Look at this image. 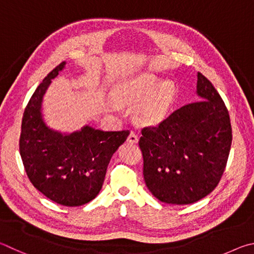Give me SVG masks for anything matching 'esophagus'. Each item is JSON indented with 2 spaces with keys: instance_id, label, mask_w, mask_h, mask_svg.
Masks as SVG:
<instances>
[{
  "instance_id": "1",
  "label": "esophagus",
  "mask_w": 254,
  "mask_h": 254,
  "mask_svg": "<svg viewBox=\"0 0 254 254\" xmlns=\"http://www.w3.org/2000/svg\"><path fill=\"white\" fill-rule=\"evenodd\" d=\"M127 141H128V143H130V144H135V143H137V141H138V136H137L136 132L131 131L129 136H128Z\"/></svg>"
}]
</instances>
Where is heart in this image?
I'll use <instances>...</instances> for the list:
<instances>
[{"label": "heart", "mask_w": 254, "mask_h": 254, "mask_svg": "<svg viewBox=\"0 0 254 254\" xmlns=\"http://www.w3.org/2000/svg\"><path fill=\"white\" fill-rule=\"evenodd\" d=\"M161 82L152 73H134L120 80L115 87V101L122 106H135L137 120L145 126H157L166 119L176 95L175 84Z\"/></svg>", "instance_id": "1"}]
</instances>
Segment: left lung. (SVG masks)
<instances>
[{
	"label": "left lung",
	"instance_id": "1",
	"mask_svg": "<svg viewBox=\"0 0 254 254\" xmlns=\"http://www.w3.org/2000/svg\"><path fill=\"white\" fill-rule=\"evenodd\" d=\"M202 100L175 110L156 127L141 129L144 180L161 202L186 205L214 190L228 162L229 111L210 80L197 73Z\"/></svg>",
	"mask_w": 254,
	"mask_h": 254
}]
</instances>
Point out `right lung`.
Returning a JSON list of instances; mask_svg holds the SVG:
<instances>
[{
	"instance_id": "add662e5",
	"label": "right lung",
	"mask_w": 254,
	"mask_h": 254,
	"mask_svg": "<svg viewBox=\"0 0 254 254\" xmlns=\"http://www.w3.org/2000/svg\"><path fill=\"white\" fill-rule=\"evenodd\" d=\"M64 65L65 61L61 62L43 79L25 107L20 154L30 182L44 196L64 206H80L100 192L110 159L129 130L84 126L62 134L48 127L41 111L43 96Z\"/></svg>"
}]
</instances>
